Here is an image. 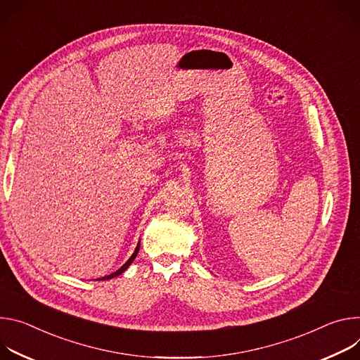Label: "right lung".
I'll return each instance as SVG.
<instances>
[{
  "label": "right lung",
  "instance_id": "1",
  "mask_svg": "<svg viewBox=\"0 0 360 360\" xmlns=\"http://www.w3.org/2000/svg\"><path fill=\"white\" fill-rule=\"evenodd\" d=\"M139 249H140V243L137 245V248H136V250H134L133 256H131V257H130V259H129V260H127V262H126V263H124L122 267H120L117 271L111 273L110 276H105V277H103L101 281H107V278H112V277H115V276H118V274H122V273H123V271H124V270H126V269H127V267H129V266L133 263V260L136 259V256H137V253H139Z\"/></svg>",
  "mask_w": 360,
  "mask_h": 360
}]
</instances>
